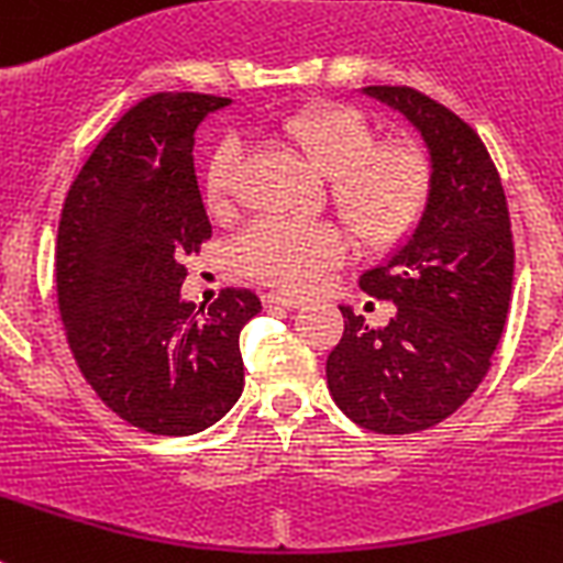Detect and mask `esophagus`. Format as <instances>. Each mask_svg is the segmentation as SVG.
<instances>
[{"label": "esophagus", "instance_id": "1", "mask_svg": "<svg viewBox=\"0 0 563 563\" xmlns=\"http://www.w3.org/2000/svg\"><path fill=\"white\" fill-rule=\"evenodd\" d=\"M263 303H266V309H300L303 297L286 295V291H268V295H263Z\"/></svg>", "mask_w": 563, "mask_h": 563}]
</instances>
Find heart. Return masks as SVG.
Here are the masks:
<instances>
[{
  "mask_svg": "<svg viewBox=\"0 0 563 563\" xmlns=\"http://www.w3.org/2000/svg\"><path fill=\"white\" fill-rule=\"evenodd\" d=\"M277 140L297 151L311 172L329 179V200L352 238L389 249L420 223L432 194V168L415 145H377V131L346 106H309L277 125ZM243 148L217 145L206 172V200L214 214L238 202ZM343 254V240L323 225L263 220L234 243V260L260 280L306 289Z\"/></svg>",
  "mask_w": 563,
  "mask_h": 563,
  "instance_id": "1",
  "label": "heart"
}]
</instances>
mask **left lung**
Returning a JSON list of instances; mask_svg holds the SVG:
<instances>
[{"label": "left lung", "mask_w": 563, "mask_h": 563, "mask_svg": "<svg viewBox=\"0 0 563 563\" xmlns=\"http://www.w3.org/2000/svg\"><path fill=\"white\" fill-rule=\"evenodd\" d=\"M361 93L398 111L432 168L427 211L398 249L361 277L395 303L386 325L340 306L346 329L325 361L334 404L363 429L409 434L450 418L489 372L512 297V229L504 186L461 117L400 85Z\"/></svg>", "instance_id": "1"}]
</instances>
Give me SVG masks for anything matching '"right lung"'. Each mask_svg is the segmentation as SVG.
<instances>
[{
  "label": "right lung",
  "instance_id": "obj_1",
  "mask_svg": "<svg viewBox=\"0 0 563 563\" xmlns=\"http://www.w3.org/2000/svg\"><path fill=\"white\" fill-rule=\"evenodd\" d=\"M231 106L154 93L93 148L65 197L56 295L70 352L102 404L154 434H194L243 395L240 329L260 297L225 289L209 309L183 297L179 260L211 238L194 131Z\"/></svg>",
  "mask_w": 563,
  "mask_h": 563
}]
</instances>
